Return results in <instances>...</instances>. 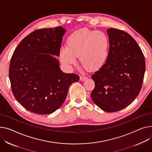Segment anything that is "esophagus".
Returning <instances> with one entry per match:
<instances>
[{
  "label": "esophagus",
  "mask_w": 152,
  "mask_h": 152,
  "mask_svg": "<svg viewBox=\"0 0 152 152\" xmlns=\"http://www.w3.org/2000/svg\"><path fill=\"white\" fill-rule=\"evenodd\" d=\"M87 77L86 76H80V80H82V81H83V80H85L86 79H87Z\"/></svg>",
  "instance_id": "1"
}]
</instances>
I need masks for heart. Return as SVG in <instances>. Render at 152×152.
Here are the masks:
<instances>
[{"instance_id":"1","label":"heart","mask_w":152,"mask_h":152,"mask_svg":"<svg viewBox=\"0 0 152 152\" xmlns=\"http://www.w3.org/2000/svg\"><path fill=\"white\" fill-rule=\"evenodd\" d=\"M67 45L59 52L60 60L66 65H75L79 57L86 68L95 71L105 64L109 56V39L102 31L80 28L69 36Z\"/></svg>"}]
</instances>
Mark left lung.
<instances>
[{
	"label": "left lung",
	"instance_id": "8db88e82",
	"mask_svg": "<svg viewBox=\"0 0 152 152\" xmlns=\"http://www.w3.org/2000/svg\"><path fill=\"white\" fill-rule=\"evenodd\" d=\"M109 56L92 78L91 98L101 109L113 113L129 106L138 96L145 71L144 56L135 39L123 30H107Z\"/></svg>",
	"mask_w": 152,
	"mask_h": 152
}]
</instances>
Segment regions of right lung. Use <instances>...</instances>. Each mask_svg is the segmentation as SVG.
<instances>
[{
  "label": "right lung",
  "instance_id": "1",
  "mask_svg": "<svg viewBox=\"0 0 152 152\" xmlns=\"http://www.w3.org/2000/svg\"><path fill=\"white\" fill-rule=\"evenodd\" d=\"M66 30L61 26L36 30L16 47L10 61L9 78L18 102L30 112L54 113L64 103L69 86L79 76L60 69L59 52Z\"/></svg>",
  "mask_w": 152,
  "mask_h": 152
}]
</instances>
